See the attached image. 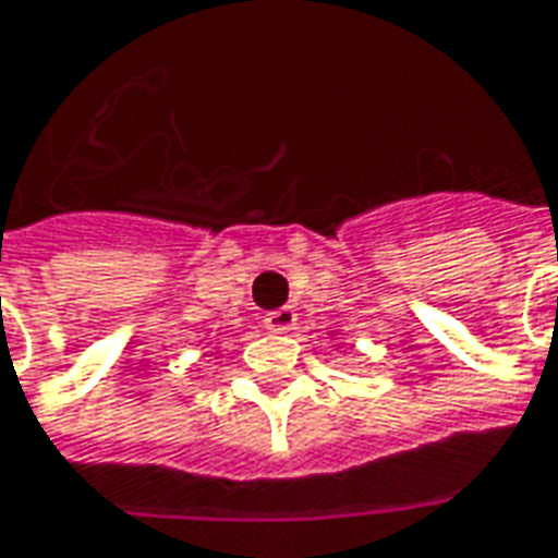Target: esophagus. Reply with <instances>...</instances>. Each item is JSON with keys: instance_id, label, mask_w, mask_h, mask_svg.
Segmentation results:
<instances>
[{"instance_id": "esophagus-1", "label": "esophagus", "mask_w": 558, "mask_h": 558, "mask_svg": "<svg viewBox=\"0 0 558 558\" xmlns=\"http://www.w3.org/2000/svg\"><path fill=\"white\" fill-rule=\"evenodd\" d=\"M263 323H266V329H271V332H290V329H295V323H299V314L292 307H278V311L266 314Z\"/></svg>"}]
</instances>
